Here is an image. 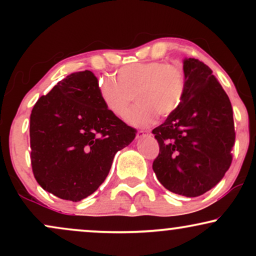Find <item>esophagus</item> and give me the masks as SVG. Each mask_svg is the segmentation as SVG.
Listing matches in <instances>:
<instances>
[{
    "label": "esophagus",
    "mask_w": 256,
    "mask_h": 256,
    "mask_svg": "<svg viewBox=\"0 0 256 256\" xmlns=\"http://www.w3.org/2000/svg\"><path fill=\"white\" fill-rule=\"evenodd\" d=\"M146 134H149L148 131H138L137 132V138H143V137H146Z\"/></svg>",
    "instance_id": "1"
}]
</instances>
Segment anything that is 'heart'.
Here are the masks:
<instances>
[{
  "label": "heart",
  "instance_id": "heart-1",
  "mask_svg": "<svg viewBox=\"0 0 256 256\" xmlns=\"http://www.w3.org/2000/svg\"><path fill=\"white\" fill-rule=\"evenodd\" d=\"M186 91L183 68L161 61L136 62L120 67L116 79L98 80L100 98L108 110L122 118L134 98L138 104L128 112L126 122L134 126H148L158 114L168 116L180 107Z\"/></svg>",
  "mask_w": 256,
  "mask_h": 256
}]
</instances>
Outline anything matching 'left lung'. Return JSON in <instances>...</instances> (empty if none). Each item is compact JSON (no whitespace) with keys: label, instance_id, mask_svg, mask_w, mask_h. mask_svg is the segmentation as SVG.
Returning <instances> with one entry per match:
<instances>
[{"label":"left lung","instance_id":"8db88e82","mask_svg":"<svg viewBox=\"0 0 256 256\" xmlns=\"http://www.w3.org/2000/svg\"><path fill=\"white\" fill-rule=\"evenodd\" d=\"M183 70L186 91L180 107L152 130L160 146L152 170L167 190L196 198L216 186L231 165L234 113L207 64L189 58Z\"/></svg>","mask_w":256,"mask_h":256}]
</instances>
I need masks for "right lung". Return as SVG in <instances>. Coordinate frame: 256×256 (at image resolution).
<instances>
[{"label": "right lung", "mask_w": 256, "mask_h": 256, "mask_svg": "<svg viewBox=\"0 0 256 256\" xmlns=\"http://www.w3.org/2000/svg\"><path fill=\"white\" fill-rule=\"evenodd\" d=\"M134 137L136 130L106 108L95 74L72 73L31 112L34 176L48 192L78 202L98 189L116 152Z\"/></svg>", "instance_id": "add662e5"}]
</instances>
